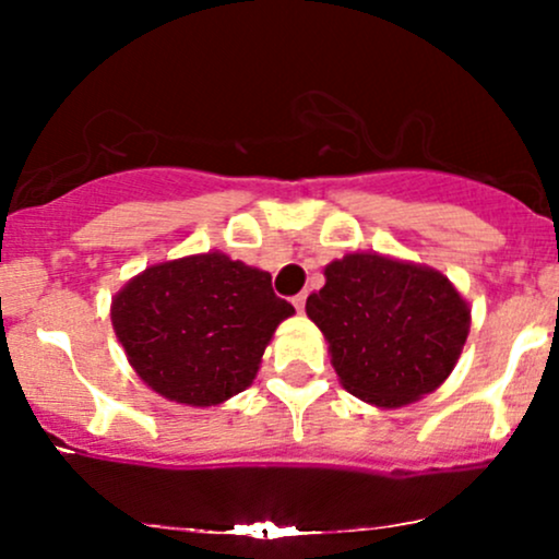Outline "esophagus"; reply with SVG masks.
<instances>
[{
  "label": "esophagus",
  "instance_id": "1",
  "mask_svg": "<svg viewBox=\"0 0 559 559\" xmlns=\"http://www.w3.org/2000/svg\"><path fill=\"white\" fill-rule=\"evenodd\" d=\"M305 301H307V294H297V297L292 299V305L297 307V312H305Z\"/></svg>",
  "mask_w": 559,
  "mask_h": 559
}]
</instances>
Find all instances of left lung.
I'll return each instance as SVG.
<instances>
[{"mask_svg": "<svg viewBox=\"0 0 559 559\" xmlns=\"http://www.w3.org/2000/svg\"><path fill=\"white\" fill-rule=\"evenodd\" d=\"M325 286L307 297L331 365L357 400L394 409L418 402L457 365L471 305L444 273L378 252L325 265Z\"/></svg>", "mask_w": 559, "mask_h": 559, "instance_id": "8db88e82", "label": "left lung"}]
</instances>
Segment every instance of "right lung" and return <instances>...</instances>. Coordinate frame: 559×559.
I'll return each mask as SVG.
<instances>
[{
  "label": "right lung",
  "mask_w": 559,
  "mask_h": 559,
  "mask_svg": "<svg viewBox=\"0 0 559 559\" xmlns=\"http://www.w3.org/2000/svg\"><path fill=\"white\" fill-rule=\"evenodd\" d=\"M294 307L271 273L202 252L133 275L110 318L128 362L152 391L189 407H215L252 386L265 346Z\"/></svg>",
  "instance_id": "obj_1"
}]
</instances>
